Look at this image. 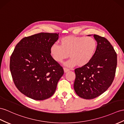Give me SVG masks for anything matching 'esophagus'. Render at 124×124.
I'll list each match as a JSON object with an SVG mask.
<instances>
[{"instance_id":"obj_1","label":"esophagus","mask_w":124,"mask_h":124,"mask_svg":"<svg viewBox=\"0 0 124 124\" xmlns=\"http://www.w3.org/2000/svg\"><path fill=\"white\" fill-rule=\"evenodd\" d=\"M64 70L65 72H66L69 71V69L68 68H66V67H64Z\"/></svg>"}]
</instances>
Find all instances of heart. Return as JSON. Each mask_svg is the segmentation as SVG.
<instances>
[{"mask_svg": "<svg viewBox=\"0 0 124 124\" xmlns=\"http://www.w3.org/2000/svg\"><path fill=\"white\" fill-rule=\"evenodd\" d=\"M97 48L95 39L89 36H69L60 40V45L54 44L50 52L56 62H61L69 56L70 57L65 65L73 67L77 65L82 67L91 61Z\"/></svg>", "mask_w": 124, "mask_h": 124, "instance_id": "1", "label": "heart"}]
</instances>
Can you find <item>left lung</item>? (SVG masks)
<instances>
[{
  "mask_svg": "<svg viewBox=\"0 0 124 124\" xmlns=\"http://www.w3.org/2000/svg\"><path fill=\"white\" fill-rule=\"evenodd\" d=\"M93 37L97 45L93 58L86 65L75 69L74 90L86 99H93L106 91L114 79L117 66V54L109 41L97 35Z\"/></svg>",
  "mask_w": 124,
  "mask_h": 124,
  "instance_id": "obj_1",
  "label": "left lung"
}]
</instances>
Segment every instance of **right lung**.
<instances>
[{"label": "right lung", "instance_id": "add662e5", "mask_svg": "<svg viewBox=\"0 0 124 124\" xmlns=\"http://www.w3.org/2000/svg\"><path fill=\"white\" fill-rule=\"evenodd\" d=\"M59 34L40 32L23 38L10 59V70L15 86L29 98L43 101L55 92L63 68L50 55V47Z\"/></svg>", "mask_w": 124, "mask_h": 124}]
</instances>
